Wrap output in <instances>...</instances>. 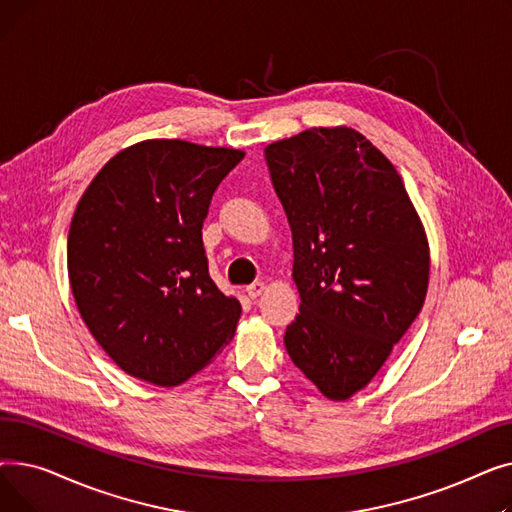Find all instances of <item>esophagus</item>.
I'll list each match as a JSON object with an SVG mask.
<instances>
[{"mask_svg": "<svg viewBox=\"0 0 512 512\" xmlns=\"http://www.w3.org/2000/svg\"><path fill=\"white\" fill-rule=\"evenodd\" d=\"M263 290H265V282H253L251 286H247V294H249L251 299H257V297H261Z\"/></svg>", "mask_w": 512, "mask_h": 512, "instance_id": "1", "label": "esophagus"}]
</instances>
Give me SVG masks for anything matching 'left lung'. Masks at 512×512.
<instances>
[{"label": "left lung", "instance_id": "obj_1", "mask_svg": "<svg viewBox=\"0 0 512 512\" xmlns=\"http://www.w3.org/2000/svg\"><path fill=\"white\" fill-rule=\"evenodd\" d=\"M292 230L299 315L286 351L319 392L346 400L382 369L419 315L429 247L390 159L348 126L265 147Z\"/></svg>", "mask_w": 512, "mask_h": 512}]
</instances>
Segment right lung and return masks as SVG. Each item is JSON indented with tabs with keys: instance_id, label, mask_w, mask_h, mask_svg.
<instances>
[{
	"instance_id": "right-lung-1",
	"label": "right lung",
	"mask_w": 512,
	"mask_h": 512,
	"mask_svg": "<svg viewBox=\"0 0 512 512\" xmlns=\"http://www.w3.org/2000/svg\"><path fill=\"white\" fill-rule=\"evenodd\" d=\"M245 157L230 147L151 139L114 155L80 197L68 278L80 317L132 378L172 388L226 346L240 303L209 278L203 222Z\"/></svg>"
}]
</instances>
